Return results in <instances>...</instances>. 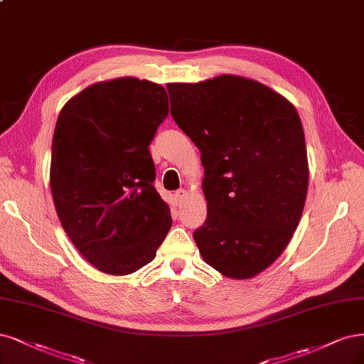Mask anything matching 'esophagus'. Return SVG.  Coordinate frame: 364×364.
<instances>
[{"label": "esophagus", "mask_w": 364, "mask_h": 364, "mask_svg": "<svg viewBox=\"0 0 364 364\" xmlns=\"http://www.w3.org/2000/svg\"><path fill=\"white\" fill-rule=\"evenodd\" d=\"M185 196H186V191H185V190H178L176 193H174V198H176V202H178V203L183 202Z\"/></svg>", "instance_id": "34e87169"}]
</instances>
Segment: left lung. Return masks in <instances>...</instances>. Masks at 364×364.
Here are the masks:
<instances>
[{
	"label": "left lung",
	"instance_id": "left-lung-1",
	"mask_svg": "<svg viewBox=\"0 0 364 364\" xmlns=\"http://www.w3.org/2000/svg\"><path fill=\"white\" fill-rule=\"evenodd\" d=\"M173 120L202 154L208 217L194 232L203 260L245 280L279 259L306 203L309 162L296 108L237 75L171 82Z\"/></svg>",
	"mask_w": 364,
	"mask_h": 364
}]
</instances>
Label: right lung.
Segmentation results:
<instances>
[{
	"instance_id": "right-lung-1",
	"label": "right lung",
	"mask_w": 364,
	"mask_h": 364,
	"mask_svg": "<svg viewBox=\"0 0 364 364\" xmlns=\"http://www.w3.org/2000/svg\"><path fill=\"white\" fill-rule=\"evenodd\" d=\"M167 114L164 87L134 77L92 84L58 114L49 170L57 215L81 256L105 274L147 265L171 228L149 152Z\"/></svg>"
}]
</instances>
